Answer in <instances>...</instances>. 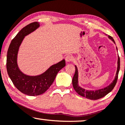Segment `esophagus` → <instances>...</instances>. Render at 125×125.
Listing matches in <instances>:
<instances>
[{
	"instance_id": "1",
	"label": "esophagus",
	"mask_w": 125,
	"mask_h": 125,
	"mask_svg": "<svg viewBox=\"0 0 125 125\" xmlns=\"http://www.w3.org/2000/svg\"><path fill=\"white\" fill-rule=\"evenodd\" d=\"M65 59L67 62H71L74 60V57L71 55H68L66 56Z\"/></svg>"
}]
</instances>
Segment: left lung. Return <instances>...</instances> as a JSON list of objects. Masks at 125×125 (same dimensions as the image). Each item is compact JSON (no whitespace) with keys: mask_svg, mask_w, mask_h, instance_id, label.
Listing matches in <instances>:
<instances>
[{"mask_svg":"<svg viewBox=\"0 0 125 125\" xmlns=\"http://www.w3.org/2000/svg\"><path fill=\"white\" fill-rule=\"evenodd\" d=\"M110 39L112 40V41L115 43V42L113 39V38L111 37V36L109 35L108 36ZM75 72L74 75L73 76L72 82H73V87L76 93L78 94L81 95L83 97H86V98L91 99V100H96V99H100L101 98L104 97L105 95H106L108 93H109L110 91L113 90L114 87L115 86L116 83H117L118 77V73L119 69H120V58L118 56V67H117V73H116L115 77L113 82L110 84L109 86H107V87L104 88V89H102L100 90H98L93 91V90H86L85 89H82L80 86L78 85V69L76 66H75Z\"/></svg>","mask_w":125,"mask_h":125,"instance_id":"left-lung-1","label":"left lung"}]
</instances>
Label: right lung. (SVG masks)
Segmentation results:
<instances>
[{"mask_svg": "<svg viewBox=\"0 0 125 125\" xmlns=\"http://www.w3.org/2000/svg\"><path fill=\"white\" fill-rule=\"evenodd\" d=\"M39 27V23L35 21L23 27L11 41L7 55V70L13 84L21 92L30 96L39 95L46 92L52 84L58 73L66 66L63 59L37 76L27 75L20 70L17 64L19 46L24 36Z\"/></svg>", "mask_w": 125, "mask_h": 125, "instance_id": "right-lung-1", "label": "right lung"}]
</instances>
